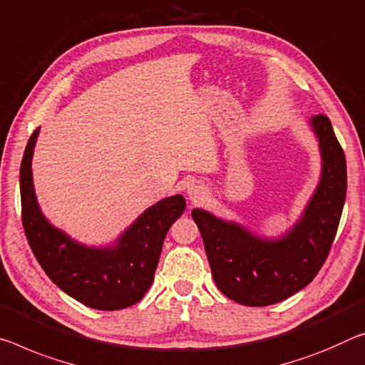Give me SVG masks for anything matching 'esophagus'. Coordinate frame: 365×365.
Returning a JSON list of instances; mask_svg holds the SVG:
<instances>
[{
  "instance_id": "obj_1",
  "label": "esophagus",
  "mask_w": 365,
  "mask_h": 365,
  "mask_svg": "<svg viewBox=\"0 0 365 365\" xmlns=\"http://www.w3.org/2000/svg\"><path fill=\"white\" fill-rule=\"evenodd\" d=\"M187 195H188V200L192 201V203H203V201L207 198V188L205 187L203 183H192L190 187L187 188Z\"/></svg>"
}]
</instances>
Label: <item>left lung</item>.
<instances>
[{
	"label": "left lung",
	"instance_id": "left-lung-1",
	"mask_svg": "<svg viewBox=\"0 0 365 365\" xmlns=\"http://www.w3.org/2000/svg\"><path fill=\"white\" fill-rule=\"evenodd\" d=\"M320 151V178L291 227L277 237L253 232L242 222L195 207L214 282L225 297L248 307L273 305L314 279L336 235L346 200V158L331 121L314 115L307 121Z\"/></svg>",
	"mask_w": 365,
	"mask_h": 365
}]
</instances>
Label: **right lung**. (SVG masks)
<instances>
[{
    "label": "right lung",
    "instance_id": "right-lung-1",
    "mask_svg": "<svg viewBox=\"0 0 365 365\" xmlns=\"http://www.w3.org/2000/svg\"><path fill=\"white\" fill-rule=\"evenodd\" d=\"M40 128L29 140L19 185L22 224L34 255L55 284L78 302L97 310H121L144 297L154 281L164 239L187 201L167 196L144 210L106 245L83 244L48 221L34 187L32 159Z\"/></svg>",
    "mask_w": 365,
    "mask_h": 365
}]
</instances>
